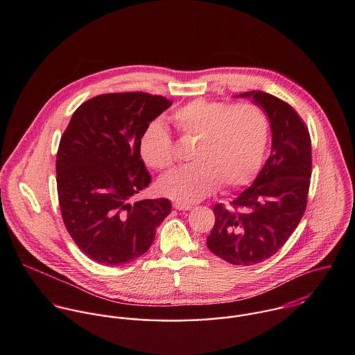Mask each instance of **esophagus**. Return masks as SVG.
Masks as SVG:
<instances>
[{"label":"esophagus","instance_id":"esophagus-1","mask_svg":"<svg viewBox=\"0 0 355 355\" xmlns=\"http://www.w3.org/2000/svg\"><path fill=\"white\" fill-rule=\"evenodd\" d=\"M175 209H178V211H191L192 209V207L191 205H187V204H180V202H174V205H173Z\"/></svg>","mask_w":355,"mask_h":355}]
</instances>
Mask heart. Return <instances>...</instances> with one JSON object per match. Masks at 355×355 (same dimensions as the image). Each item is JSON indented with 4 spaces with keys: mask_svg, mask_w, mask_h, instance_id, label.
Wrapping results in <instances>:
<instances>
[{
    "mask_svg": "<svg viewBox=\"0 0 355 355\" xmlns=\"http://www.w3.org/2000/svg\"><path fill=\"white\" fill-rule=\"evenodd\" d=\"M173 121L184 139L195 140L182 166L160 178L157 189L180 204H195L225 188H239L259 173L268 141V116L254 104L232 105L195 99L178 108ZM146 164L166 170L175 160L171 136L162 121H153L140 137Z\"/></svg>",
    "mask_w": 355,
    "mask_h": 355,
    "instance_id": "b5f03b06",
    "label": "heart"
}]
</instances>
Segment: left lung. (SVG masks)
<instances>
[{"instance_id":"left-lung-1","label":"left lung","mask_w":355,"mask_h":355,"mask_svg":"<svg viewBox=\"0 0 355 355\" xmlns=\"http://www.w3.org/2000/svg\"><path fill=\"white\" fill-rule=\"evenodd\" d=\"M268 116L271 153L260 174L233 202V209L215 205V226L207 245L233 266H254L285 244L306 209L312 174V146L308 128L282 99L248 91Z\"/></svg>"}]
</instances>
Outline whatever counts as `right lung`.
<instances>
[{"label":"right lung","mask_w":355,"mask_h":355,"mask_svg":"<svg viewBox=\"0 0 355 355\" xmlns=\"http://www.w3.org/2000/svg\"><path fill=\"white\" fill-rule=\"evenodd\" d=\"M171 104L146 92L98 95L77 108L60 139L63 222L78 248L99 264L121 266L143 256L171 212L166 198L130 202L151 182L140 137Z\"/></svg>","instance_id":"right-lung-1"}]
</instances>
